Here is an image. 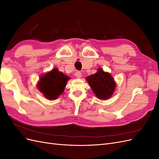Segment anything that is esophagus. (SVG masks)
<instances>
[{"mask_svg":"<svg viewBox=\"0 0 159 159\" xmlns=\"http://www.w3.org/2000/svg\"><path fill=\"white\" fill-rule=\"evenodd\" d=\"M75 75L77 78H81V75H82V74H81V72L80 71H77L75 73Z\"/></svg>","mask_w":159,"mask_h":159,"instance_id":"1","label":"esophagus"}]
</instances>
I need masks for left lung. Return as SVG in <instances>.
Wrapping results in <instances>:
<instances>
[{"label":"left lung","instance_id":"left-lung-1","mask_svg":"<svg viewBox=\"0 0 159 159\" xmlns=\"http://www.w3.org/2000/svg\"><path fill=\"white\" fill-rule=\"evenodd\" d=\"M89 85L98 99L106 100L111 97L116 88V83L108 72H105L102 68L86 78Z\"/></svg>","mask_w":159,"mask_h":159}]
</instances>
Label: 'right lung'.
I'll list each match as a JSON object with an SVG mask.
<instances>
[{
    "mask_svg": "<svg viewBox=\"0 0 159 159\" xmlns=\"http://www.w3.org/2000/svg\"><path fill=\"white\" fill-rule=\"evenodd\" d=\"M70 79L57 68L40 76L37 87L40 92L49 100H55L64 92L66 85Z\"/></svg>",
    "mask_w": 159,
    "mask_h": 159,
    "instance_id": "add662e5",
    "label": "right lung"
}]
</instances>
